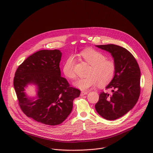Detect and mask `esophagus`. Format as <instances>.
<instances>
[{
	"instance_id": "1",
	"label": "esophagus",
	"mask_w": 153,
	"mask_h": 153,
	"mask_svg": "<svg viewBox=\"0 0 153 153\" xmlns=\"http://www.w3.org/2000/svg\"><path fill=\"white\" fill-rule=\"evenodd\" d=\"M88 94V92H86V91H82V92H81V93H80V96H83L84 95H86V94Z\"/></svg>"
}]
</instances>
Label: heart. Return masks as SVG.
Segmentation results:
<instances>
[{"label": "heart", "mask_w": 153, "mask_h": 153, "mask_svg": "<svg viewBox=\"0 0 153 153\" xmlns=\"http://www.w3.org/2000/svg\"><path fill=\"white\" fill-rule=\"evenodd\" d=\"M77 56L91 65V68L87 74L88 77L79 79L74 83L77 88L86 91L93 88L97 84L99 86H104L113 79L116 69L113 59L106 57L102 53L92 48L82 50ZM74 66V59L73 56H69L65 60L62 67L64 76L68 79L73 80L76 77Z\"/></svg>", "instance_id": "1"}]
</instances>
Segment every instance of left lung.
Listing matches in <instances>:
<instances>
[{
	"instance_id": "obj_1",
	"label": "left lung",
	"mask_w": 153,
	"mask_h": 153,
	"mask_svg": "<svg viewBox=\"0 0 153 153\" xmlns=\"http://www.w3.org/2000/svg\"><path fill=\"white\" fill-rule=\"evenodd\" d=\"M111 53L116 63L113 79L106 87L111 93L102 91L95 108L98 114L107 120L122 117L134 107L140 93V70L133 56L126 49L114 44L96 45Z\"/></svg>"
}]
</instances>
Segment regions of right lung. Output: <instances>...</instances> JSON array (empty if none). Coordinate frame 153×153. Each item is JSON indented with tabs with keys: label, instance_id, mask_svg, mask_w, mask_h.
<instances>
[{
	"label": "right lung",
	"instance_id": "obj_1",
	"mask_svg": "<svg viewBox=\"0 0 153 153\" xmlns=\"http://www.w3.org/2000/svg\"><path fill=\"white\" fill-rule=\"evenodd\" d=\"M61 57L58 50L37 51L19 65L13 80L22 111L48 125H57L66 119L72 111L73 100L80 94L79 90L71 87L60 76ZM31 82L38 85L36 99H30L24 93V87Z\"/></svg>",
	"mask_w": 153,
	"mask_h": 153
}]
</instances>
